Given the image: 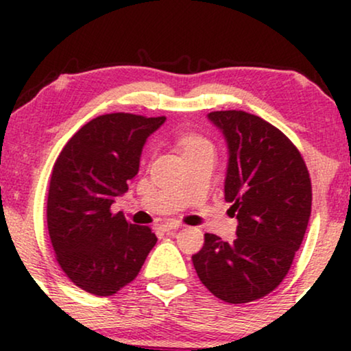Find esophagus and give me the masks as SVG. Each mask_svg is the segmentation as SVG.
<instances>
[{
  "instance_id": "34e87169",
  "label": "esophagus",
  "mask_w": 351,
  "mask_h": 351,
  "mask_svg": "<svg viewBox=\"0 0 351 351\" xmlns=\"http://www.w3.org/2000/svg\"><path fill=\"white\" fill-rule=\"evenodd\" d=\"M180 225L179 223H174V222H165L160 225V230L165 233H169V232H176V230H179Z\"/></svg>"
}]
</instances>
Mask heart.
<instances>
[{"instance_id": "1", "label": "heart", "mask_w": 351, "mask_h": 351, "mask_svg": "<svg viewBox=\"0 0 351 351\" xmlns=\"http://www.w3.org/2000/svg\"><path fill=\"white\" fill-rule=\"evenodd\" d=\"M179 145L185 156L190 155V153L203 150V148H213L210 143L204 137L198 136V134H184V136H180Z\"/></svg>"}]
</instances>
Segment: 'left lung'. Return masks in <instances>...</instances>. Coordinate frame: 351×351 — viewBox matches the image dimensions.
<instances>
[{
    "label": "left lung",
    "instance_id": "1",
    "mask_svg": "<svg viewBox=\"0 0 351 351\" xmlns=\"http://www.w3.org/2000/svg\"><path fill=\"white\" fill-rule=\"evenodd\" d=\"M209 119L228 143L225 201L238 237L227 243L206 233L191 261L217 299L247 304L275 291L289 271L308 225L311 180L297 147L265 119L243 110Z\"/></svg>",
    "mask_w": 351,
    "mask_h": 351
}]
</instances>
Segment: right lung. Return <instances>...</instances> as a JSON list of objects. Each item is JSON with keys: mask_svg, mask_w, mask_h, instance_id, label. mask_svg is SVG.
I'll use <instances>...</instances> for the list:
<instances>
[{"mask_svg": "<svg viewBox=\"0 0 351 351\" xmlns=\"http://www.w3.org/2000/svg\"><path fill=\"white\" fill-rule=\"evenodd\" d=\"M165 119L123 112L90 119L52 167L46 214L56 261L89 294H117L136 280L156 244L150 227L113 214L112 204L128 191L143 143Z\"/></svg>", "mask_w": 351, "mask_h": 351, "instance_id": "obj_1", "label": "right lung"}]
</instances>
